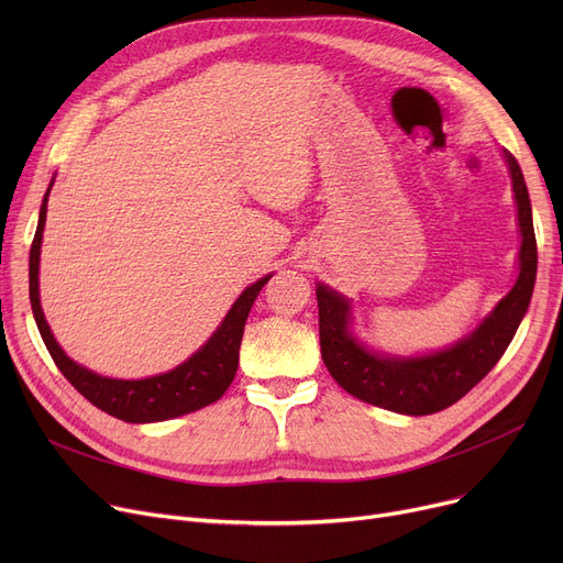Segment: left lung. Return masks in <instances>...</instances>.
<instances>
[{
	"instance_id": "1",
	"label": "left lung",
	"mask_w": 563,
	"mask_h": 563,
	"mask_svg": "<svg viewBox=\"0 0 563 563\" xmlns=\"http://www.w3.org/2000/svg\"><path fill=\"white\" fill-rule=\"evenodd\" d=\"M501 157L511 175L518 212V278L475 331L422 356L374 351L351 329V301L329 285L317 283L321 358L338 386L349 395L401 416H431L475 388L511 344L534 291L537 236L522 170L505 147Z\"/></svg>"
}]
</instances>
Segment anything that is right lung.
I'll list each match as a JSON object with an SVG mask.
<instances>
[{
  "mask_svg": "<svg viewBox=\"0 0 563 563\" xmlns=\"http://www.w3.org/2000/svg\"><path fill=\"white\" fill-rule=\"evenodd\" d=\"M54 185L52 183L43 196L41 214H38V228L32 242V251H29V299H32V312L36 319V327L41 331V338L49 351L52 361L62 374L73 383L75 390L84 395L93 406L109 412V416L132 422V424H145V422H164L187 416L202 406H210L219 401L240 367V346L249 312L257 299L260 289L269 283V276H264L249 285L223 321L196 353L177 365L170 372L145 376V378H111L96 374L79 363H75L68 353L58 346L54 340L49 323L41 308V289H38V266H41V246H43V230H45V217H47V198Z\"/></svg>",
  "mask_w": 563,
  "mask_h": 563,
  "instance_id": "1",
  "label": "right lung"
}]
</instances>
